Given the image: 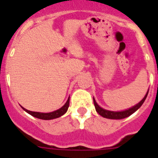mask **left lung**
<instances>
[{
  "mask_svg": "<svg viewBox=\"0 0 158 158\" xmlns=\"http://www.w3.org/2000/svg\"><path fill=\"white\" fill-rule=\"evenodd\" d=\"M148 91L147 92V94H146V95L144 96V98H143L139 103L136 104L135 106H134L133 107L130 108V109H128V110H123V111H111V110H105V109L102 108L101 106H99L98 105V103H97L94 98V106H95V108H96L97 112L100 115H102V117L107 118V119H113V120H120V119H124V118L125 117H128V116H130V115H132L133 113L135 112V111L143 105V103L144 102L145 99H146V98H147L148 96Z\"/></svg>",
  "mask_w": 158,
  "mask_h": 158,
  "instance_id": "1",
  "label": "left lung"
}]
</instances>
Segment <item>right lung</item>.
Here are the masks:
<instances>
[{
  "label": "right lung",
  "mask_w": 158,
  "mask_h": 158,
  "mask_svg": "<svg viewBox=\"0 0 158 158\" xmlns=\"http://www.w3.org/2000/svg\"><path fill=\"white\" fill-rule=\"evenodd\" d=\"M69 98H68L67 102H65L62 107H60L58 110L52 111V112L49 113H43V112H36V111H31V110H28L25 108H23L22 106L23 110H25L26 112H28V114H30L31 115H33L34 117L38 118V119H42V120H52V119H56V118H58L60 116H61L66 112L67 110H68V107H69Z\"/></svg>",
  "instance_id": "add662e5"
}]
</instances>
